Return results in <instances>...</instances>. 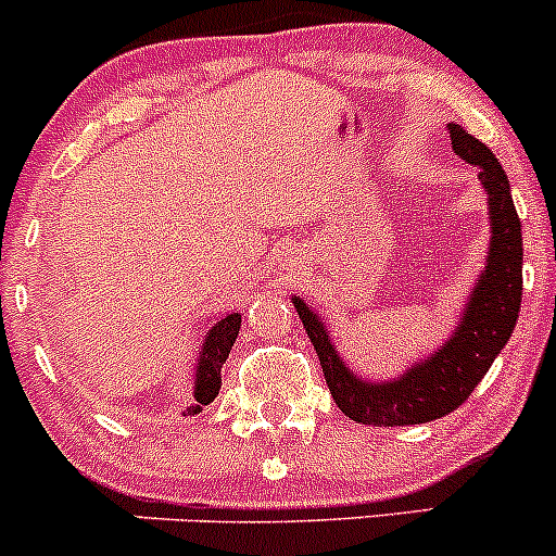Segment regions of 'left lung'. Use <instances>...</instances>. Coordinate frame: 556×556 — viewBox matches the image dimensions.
<instances>
[{
    "mask_svg": "<svg viewBox=\"0 0 556 556\" xmlns=\"http://www.w3.org/2000/svg\"><path fill=\"white\" fill-rule=\"evenodd\" d=\"M450 137L454 153L470 166H479L490 210L484 271L476 277L450 339L395 379L374 382L357 377L346 366L323 317L301 295L290 299L317 350L330 395L355 422L397 428L446 417L468 401L517 328L521 306V223L511 199V185L501 161L484 142L470 137L457 123H450Z\"/></svg>",
    "mask_w": 556,
    "mask_h": 556,
    "instance_id": "left-lung-1",
    "label": "left lung"
}]
</instances>
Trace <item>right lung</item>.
Here are the masks:
<instances>
[{"instance_id": "1", "label": "right lung", "mask_w": 556, "mask_h": 556, "mask_svg": "<svg viewBox=\"0 0 556 556\" xmlns=\"http://www.w3.org/2000/svg\"><path fill=\"white\" fill-rule=\"evenodd\" d=\"M239 328H242V314L228 312L210 325L204 336V344L199 350V363L193 368V406L185 414H199L201 408L210 406L220 392V368L228 361L233 341H237Z\"/></svg>"}]
</instances>
